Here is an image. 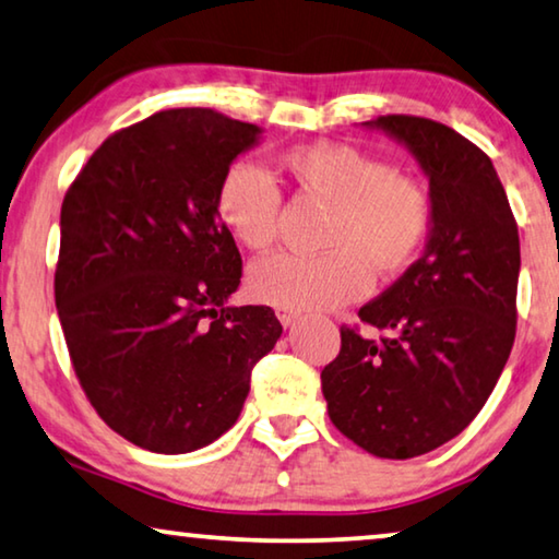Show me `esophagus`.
<instances>
[{
  "instance_id": "obj_1",
  "label": "esophagus",
  "mask_w": 559,
  "mask_h": 559,
  "mask_svg": "<svg viewBox=\"0 0 559 559\" xmlns=\"http://www.w3.org/2000/svg\"><path fill=\"white\" fill-rule=\"evenodd\" d=\"M276 316H278V321L283 323V326H290V323H296L298 311H296V308H288V306H276Z\"/></svg>"
}]
</instances>
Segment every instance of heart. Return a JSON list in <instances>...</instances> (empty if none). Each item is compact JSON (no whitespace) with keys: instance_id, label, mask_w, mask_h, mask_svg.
I'll list each match as a JSON object with an SVG mask.
<instances>
[{"instance_id":"1","label":"heart","mask_w":559,"mask_h":559,"mask_svg":"<svg viewBox=\"0 0 559 559\" xmlns=\"http://www.w3.org/2000/svg\"><path fill=\"white\" fill-rule=\"evenodd\" d=\"M306 195L331 203L321 255L278 253L255 263L251 294L263 304L336 308L361 298L379 278H394L421 255L435 228V200L419 178L348 143H308L278 157ZM283 198L261 168L236 163L223 173L215 213L248 251L278 240Z\"/></svg>"}]
</instances>
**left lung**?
Masks as SVG:
<instances>
[{
  "mask_svg": "<svg viewBox=\"0 0 559 559\" xmlns=\"http://www.w3.org/2000/svg\"><path fill=\"white\" fill-rule=\"evenodd\" d=\"M371 124L419 157L435 228L419 261L359 308L361 323L384 336L341 326L321 389L341 435L381 460H412L469 427L510 359L520 233L485 150L416 115H381Z\"/></svg>",
  "mask_w": 559,
  "mask_h": 559,
  "instance_id": "8db88e82",
  "label": "left lung"
}]
</instances>
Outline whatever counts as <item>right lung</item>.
Listing matches in <instances>:
<instances>
[{"mask_svg": "<svg viewBox=\"0 0 559 559\" xmlns=\"http://www.w3.org/2000/svg\"><path fill=\"white\" fill-rule=\"evenodd\" d=\"M258 132L211 107L155 112L112 132L64 193L55 304L72 369L147 452L228 431L283 331L271 306H226L243 261L215 193Z\"/></svg>", "mask_w": 559, "mask_h": 559, "instance_id": "1", "label": "right lung"}]
</instances>
